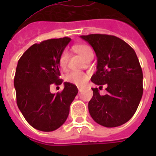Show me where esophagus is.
I'll use <instances>...</instances> for the list:
<instances>
[{"instance_id": "esophagus-1", "label": "esophagus", "mask_w": 156, "mask_h": 156, "mask_svg": "<svg viewBox=\"0 0 156 156\" xmlns=\"http://www.w3.org/2000/svg\"><path fill=\"white\" fill-rule=\"evenodd\" d=\"M78 90H79V91L80 92L81 90H82V87H78Z\"/></svg>"}]
</instances>
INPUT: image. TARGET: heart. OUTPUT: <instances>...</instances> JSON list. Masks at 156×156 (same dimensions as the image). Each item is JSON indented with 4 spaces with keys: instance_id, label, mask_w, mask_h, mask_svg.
Here are the masks:
<instances>
[{
    "instance_id": "heart-1",
    "label": "heart",
    "mask_w": 156,
    "mask_h": 156,
    "mask_svg": "<svg viewBox=\"0 0 156 156\" xmlns=\"http://www.w3.org/2000/svg\"><path fill=\"white\" fill-rule=\"evenodd\" d=\"M76 51L79 54L81 57L83 58H86L90 54L93 53L89 47L87 45L85 44H77L74 47ZM69 55L68 52L65 51L62 53L61 56L59 58V65L61 66V68L65 69L66 68V65H67V62H68ZM87 75L82 72H70L66 76V80L68 83H73V84L77 85V86H82L87 82Z\"/></svg>"
}]
</instances>
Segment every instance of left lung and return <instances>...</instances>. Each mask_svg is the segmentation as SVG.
<instances>
[{"label":"left lung","mask_w":156,"mask_h":156,"mask_svg":"<svg viewBox=\"0 0 156 156\" xmlns=\"http://www.w3.org/2000/svg\"><path fill=\"white\" fill-rule=\"evenodd\" d=\"M97 55V71L92 76L95 84L107 86L108 94L101 95L92 88L88 103L94 120L106 127L124 124L134 115L143 94V73L134 50L119 37L107 34L80 36Z\"/></svg>","instance_id":"obj_1"}]
</instances>
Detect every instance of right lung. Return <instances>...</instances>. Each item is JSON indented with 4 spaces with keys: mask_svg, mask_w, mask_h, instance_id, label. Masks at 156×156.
Returning <instances> with one entry per match:
<instances>
[{
    "mask_svg": "<svg viewBox=\"0 0 156 156\" xmlns=\"http://www.w3.org/2000/svg\"><path fill=\"white\" fill-rule=\"evenodd\" d=\"M70 41L63 37L34 44L18 62L14 79L17 105L29 124L38 130L49 132L60 127L78 93L76 86L68 82L64 83L62 91H50L51 85L62 83L59 58Z\"/></svg>",
    "mask_w": 156,
    "mask_h": 156,
    "instance_id": "add662e5",
    "label": "right lung"
}]
</instances>
